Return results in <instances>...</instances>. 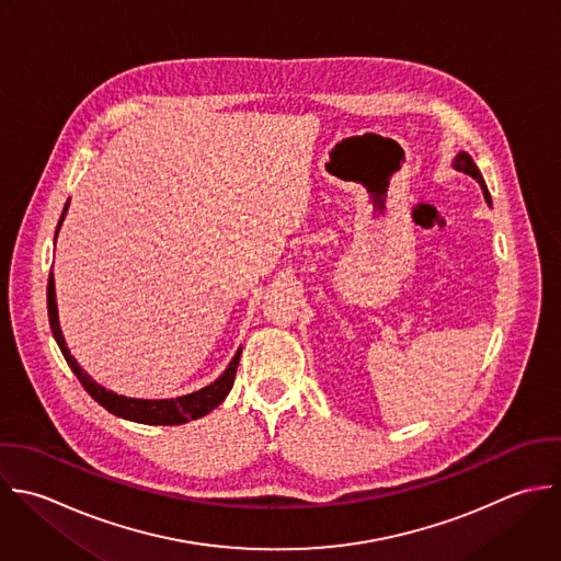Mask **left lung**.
I'll return each mask as SVG.
<instances>
[{"mask_svg":"<svg viewBox=\"0 0 561 561\" xmlns=\"http://www.w3.org/2000/svg\"><path fill=\"white\" fill-rule=\"evenodd\" d=\"M453 168L455 170H459V172H466V174H470L479 185H481V190H483V196H485V201L492 205V196H490V192H488V185H485V179H483V174H481V170L477 168V163H474V159L468 154V152H457V157H455V161H453Z\"/></svg>","mask_w":561,"mask_h":561,"instance_id":"1","label":"left lung"}]
</instances>
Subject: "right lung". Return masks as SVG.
Masks as SVG:
<instances>
[{
  "instance_id": "add662e5",
  "label": "right lung",
  "mask_w": 561,
  "mask_h": 561,
  "mask_svg": "<svg viewBox=\"0 0 561 561\" xmlns=\"http://www.w3.org/2000/svg\"><path fill=\"white\" fill-rule=\"evenodd\" d=\"M69 209V201L62 207L56 233H54V242L58 238L60 225L65 220V214ZM47 317H49V328L54 334V341L58 343L67 365L71 367V371L76 374V378L80 380V385L84 387V391L100 404L104 407L108 413L128 420V422H137V424H148V426H179V424H187L192 420H198L207 413H211L231 391L233 387V378H236V369L240 363V354L242 347L236 352V356L231 358V363L227 365V369L207 387L181 396V398H170V400H139V398H126V396H117L108 389H104L102 385H98L78 363L76 358L69 354L65 336L60 332V323H58V308H56V288H54V273H49L47 279Z\"/></svg>"
}]
</instances>
